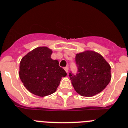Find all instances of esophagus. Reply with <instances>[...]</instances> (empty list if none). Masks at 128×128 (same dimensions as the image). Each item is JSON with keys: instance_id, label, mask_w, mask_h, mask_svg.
<instances>
[{"instance_id": "34e87169", "label": "esophagus", "mask_w": 128, "mask_h": 128, "mask_svg": "<svg viewBox=\"0 0 128 128\" xmlns=\"http://www.w3.org/2000/svg\"><path fill=\"white\" fill-rule=\"evenodd\" d=\"M64 70H65V71H66V73H68V66H66V67L64 68Z\"/></svg>"}]
</instances>
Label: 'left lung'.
Returning <instances> with one entry per match:
<instances>
[{"mask_svg":"<svg viewBox=\"0 0 128 128\" xmlns=\"http://www.w3.org/2000/svg\"><path fill=\"white\" fill-rule=\"evenodd\" d=\"M76 62L78 72L69 76L75 91L82 96H94L110 82V66L98 52L86 50L77 54Z\"/></svg>","mask_w":128,"mask_h":128,"instance_id":"obj_1","label":"left lung"}]
</instances>
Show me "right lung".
Wrapping results in <instances>:
<instances>
[{
    "mask_svg": "<svg viewBox=\"0 0 128 128\" xmlns=\"http://www.w3.org/2000/svg\"><path fill=\"white\" fill-rule=\"evenodd\" d=\"M52 53L49 48L39 46L25 55L20 63L21 81L30 93L37 96L54 93L62 77L67 75L58 61L51 58Z\"/></svg>",
    "mask_w": 128,
    "mask_h": 128,
    "instance_id": "right-lung-1",
    "label": "right lung"
}]
</instances>
